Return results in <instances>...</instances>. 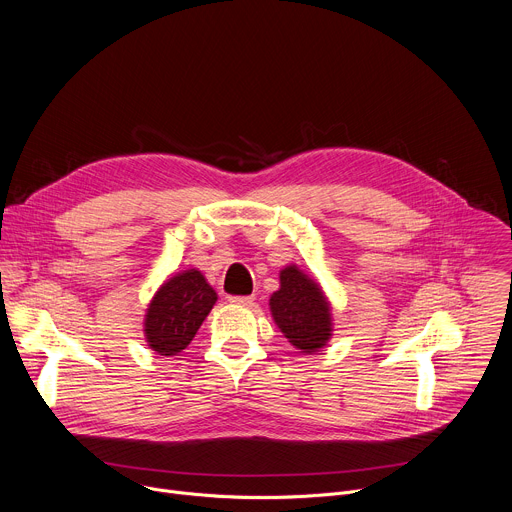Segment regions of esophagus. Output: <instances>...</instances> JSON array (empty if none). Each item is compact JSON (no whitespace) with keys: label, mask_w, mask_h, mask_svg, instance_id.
<instances>
[{"label":"esophagus","mask_w":512,"mask_h":512,"mask_svg":"<svg viewBox=\"0 0 512 512\" xmlns=\"http://www.w3.org/2000/svg\"><path fill=\"white\" fill-rule=\"evenodd\" d=\"M229 302L237 304V306H251L255 302V298L253 296H231Z\"/></svg>","instance_id":"34e87169"}]
</instances>
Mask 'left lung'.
<instances>
[{"label":"left lung","instance_id":"1","mask_svg":"<svg viewBox=\"0 0 512 512\" xmlns=\"http://www.w3.org/2000/svg\"><path fill=\"white\" fill-rule=\"evenodd\" d=\"M281 287L271 296L273 318L289 342L304 352H314L330 338V310L320 287L298 267L279 275Z\"/></svg>","mask_w":512,"mask_h":512}]
</instances>
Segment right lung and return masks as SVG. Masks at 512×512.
<instances>
[{
  "mask_svg": "<svg viewBox=\"0 0 512 512\" xmlns=\"http://www.w3.org/2000/svg\"><path fill=\"white\" fill-rule=\"evenodd\" d=\"M216 302L200 271L190 269L166 281L145 316V338L162 354L184 350Z\"/></svg>",
  "mask_w": 512,
  "mask_h": 512,
  "instance_id": "obj_1",
  "label": "right lung"
}]
</instances>
